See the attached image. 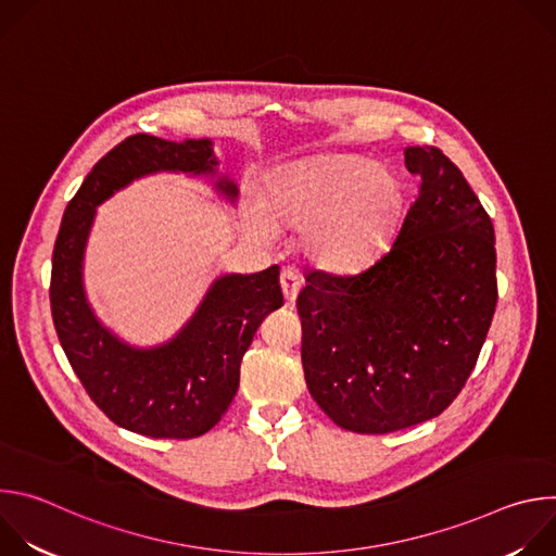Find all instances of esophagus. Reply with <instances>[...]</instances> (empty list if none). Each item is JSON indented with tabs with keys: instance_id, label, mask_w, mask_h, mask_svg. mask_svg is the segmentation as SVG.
<instances>
[{
	"instance_id": "1",
	"label": "esophagus",
	"mask_w": 556,
	"mask_h": 556,
	"mask_svg": "<svg viewBox=\"0 0 556 556\" xmlns=\"http://www.w3.org/2000/svg\"><path fill=\"white\" fill-rule=\"evenodd\" d=\"M279 283H281V290H283L286 301H288V303H292V301L296 299L299 290H301V281H299V277H296L292 270H283V273L279 275Z\"/></svg>"
}]
</instances>
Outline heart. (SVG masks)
<instances>
[{
    "label": "heart",
    "instance_id": "heart-1",
    "mask_svg": "<svg viewBox=\"0 0 556 556\" xmlns=\"http://www.w3.org/2000/svg\"><path fill=\"white\" fill-rule=\"evenodd\" d=\"M401 182L369 157L337 153L279 169L251 228L273 235V224L303 228V251L328 270H352L371 260L399 219Z\"/></svg>",
    "mask_w": 556,
    "mask_h": 556
}]
</instances>
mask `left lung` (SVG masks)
I'll use <instances>...</instances> for the list:
<instances>
[{
	"label": "left lung",
	"mask_w": 556,
	"mask_h": 556,
	"mask_svg": "<svg viewBox=\"0 0 556 556\" xmlns=\"http://www.w3.org/2000/svg\"><path fill=\"white\" fill-rule=\"evenodd\" d=\"M420 193L391 249L356 275L307 273L296 296L309 395L345 431L391 433L440 416L486 341L495 230L438 147H407Z\"/></svg>",
	"instance_id": "8db88e82"
}]
</instances>
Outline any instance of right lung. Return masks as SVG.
I'll return each mask as SVG.
<instances>
[{
    "instance_id": "obj_1",
    "label": "right lung",
    "mask_w": 556,
    "mask_h": 556,
    "mask_svg": "<svg viewBox=\"0 0 556 556\" xmlns=\"http://www.w3.org/2000/svg\"><path fill=\"white\" fill-rule=\"evenodd\" d=\"M213 142L136 134L92 167L70 200L52 251L50 307L59 343L94 405L118 427L189 440L213 429L240 387V365L266 316L283 305L279 268L213 281L187 326L165 345L138 350L94 316L84 290V253L97 206L131 180L157 172L215 176ZM217 191L235 202L226 176Z\"/></svg>"
}]
</instances>
